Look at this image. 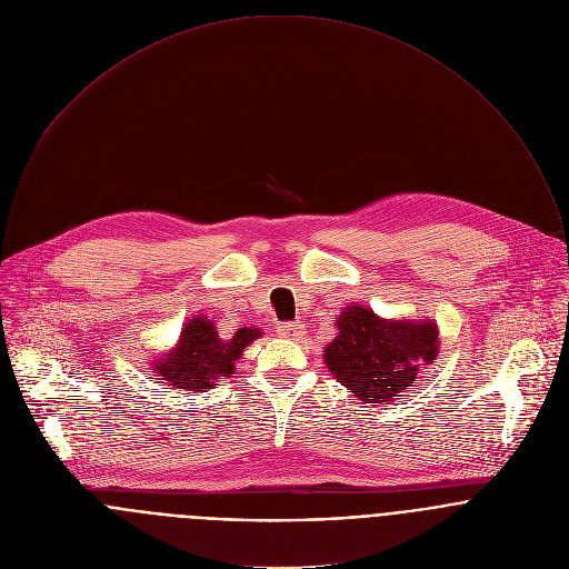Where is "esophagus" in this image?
I'll use <instances>...</instances> for the list:
<instances>
[{"instance_id": "34e87169", "label": "esophagus", "mask_w": 569, "mask_h": 569, "mask_svg": "<svg viewBox=\"0 0 569 569\" xmlns=\"http://www.w3.org/2000/svg\"><path fill=\"white\" fill-rule=\"evenodd\" d=\"M280 338H302L305 336V325L300 322H284L278 327Z\"/></svg>"}]
</instances>
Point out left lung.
Returning a JSON list of instances; mask_svg holds the SVG:
<instances>
[{
	"label": "left lung",
	"instance_id": "1",
	"mask_svg": "<svg viewBox=\"0 0 569 569\" xmlns=\"http://www.w3.org/2000/svg\"><path fill=\"white\" fill-rule=\"evenodd\" d=\"M336 325L338 336L325 347L327 369L365 402H391L438 356V327L431 320H385L349 305Z\"/></svg>",
	"mask_w": 569,
	"mask_h": 569
}]
</instances>
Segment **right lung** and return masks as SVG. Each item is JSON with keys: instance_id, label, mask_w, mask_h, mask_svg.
Listing matches in <instances>:
<instances>
[{"instance_id": "1", "label": "right lung", "mask_w": 569, "mask_h": 569, "mask_svg": "<svg viewBox=\"0 0 569 569\" xmlns=\"http://www.w3.org/2000/svg\"><path fill=\"white\" fill-rule=\"evenodd\" d=\"M260 336L262 331L258 327H240L231 338H222L213 320L198 316L182 327L178 345L153 360V369L160 380H167L176 389L204 391L222 376L233 373L244 347Z\"/></svg>"}]
</instances>
